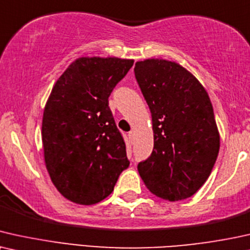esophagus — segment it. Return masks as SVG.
Here are the masks:
<instances>
[{
    "label": "esophagus",
    "mask_w": 250,
    "mask_h": 250,
    "mask_svg": "<svg viewBox=\"0 0 250 250\" xmlns=\"http://www.w3.org/2000/svg\"><path fill=\"white\" fill-rule=\"evenodd\" d=\"M134 135H135V131H134V130L129 131V134H128V136H129V138H132V137H134Z\"/></svg>",
    "instance_id": "esophagus-1"
}]
</instances>
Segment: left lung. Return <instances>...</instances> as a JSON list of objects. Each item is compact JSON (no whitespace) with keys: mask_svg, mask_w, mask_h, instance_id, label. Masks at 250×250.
I'll use <instances>...</instances> for the list:
<instances>
[{"mask_svg":"<svg viewBox=\"0 0 250 250\" xmlns=\"http://www.w3.org/2000/svg\"><path fill=\"white\" fill-rule=\"evenodd\" d=\"M152 114L154 147L137 168L146 188L169 201L189 198L205 184L219 151V134L207 91L188 69L165 59L135 65Z\"/></svg>","mask_w":250,"mask_h":250,"instance_id":"left-lung-1","label":"left lung"}]
</instances>
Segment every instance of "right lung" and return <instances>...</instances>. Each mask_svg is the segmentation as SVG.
Listing matches in <instances>:
<instances>
[{"label":"right lung","instance_id":"add662e5","mask_svg":"<svg viewBox=\"0 0 250 250\" xmlns=\"http://www.w3.org/2000/svg\"><path fill=\"white\" fill-rule=\"evenodd\" d=\"M132 59L82 57L53 85L42 120L46 169L62 195L94 205L111 194L129 167L125 143L108 106Z\"/></svg>","mask_w":250,"mask_h":250}]
</instances>
